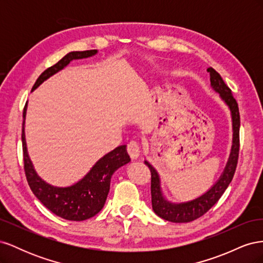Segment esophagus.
Listing matches in <instances>:
<instances>
[{
	"instance_id": "34e87169",
	"label": "esophagus",
	"mask_w": 263,
	"mask_h": 263,
	"mask_svg": "<svg viewBox=\"0 0 263 263\" xmlns=\"http://www.w3.org/2000/svg\"><path fill=\"white\" fill-rule=\"evenodd\" d=\"M127 153H128V155L130 156L132 159H134V160L138 159L140 156V147L138 142L130 141L128 146H127Z\"/></svg>"
}]
</instances>
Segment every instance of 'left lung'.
Segmentation results:
<instances>
[{"mask_svg": "<svg viewBox=\"0 0 263 263\" xmlns=\"http://www.w3.org/2000/svg\"><path fill=\"white\" fill-rule=\"evenodd\" d=\"M208 72H210L212 89L219 94V98L230 110L233 123V145L225 169L218 180L205 193L186 202L173 203L169 201L163 194L160 176L154 166L145 160V164L149 166L151 172V204H153V210L159 217L172 222H189L203 216L224 194L236 171L238 154H239V109H238V104L233 97L232 91L225 84L219 73L213 68H209Z\"/></svg>", "mask_w": 263, "mask_h": 263, "instance_id": "1", "label": "left lung"}]
</instances>
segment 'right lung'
Wrapping results in <instances>:
<instances>
[{"label": "right lung", "mask_w": 263, "mask_h": 263, "mask_svg": "<svg viewBox=\"0 0 263 263\" xmlns=\"http://www.w3.org/2000/svg\"><path fill=\"white\" fill-rule=\"evenodd\" d=\"M98 53L97 49L85 51H71L59 60L55 65L45 70L39 76L33 86V92L37 87L62 69H65L71 61L78 59L90 58ZM27 103L23 113V153L24 168H25L26 179L30 190L35 196L47 209L57 216L73 221L89 219L97 215L105 204L109 192L110 179L114 172L130 161L127 154L126 145L118 146L108 154L103 156L94 163L85 176L69 186H54L47 183L38 176L34 164L31 162L25 137V119H26Z\"/></svg>", "instance_id": "obj_1"}]
</instances>
